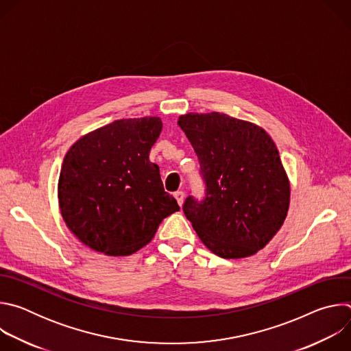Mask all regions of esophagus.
I'll list each match as a JSON object with an SVG mask.
<instances>
[{
  "instance_id": "esophagus-1",
  "label": "esophagus",
  "mask_w": 351,
  "mask_h": 351,
  "mask_svg": "<svg viewBox=\"0 0 351 351\" xmlns=\"http://www.w3.org/2000/svg\"><path fill=\"white\" fill-rule=\"evenodd\" d=\"M175 198H176L178 204L182 206L183 202H184V193H183V191H176V193H175Z\"/></svg>"
}]
</instances>
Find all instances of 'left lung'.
Segmentation results:
<instances>
[{"mask_svg": "<svg viewBox=\"0 0 351 351\" xmlns=\"http://www.w3.org/2000/svg\"><path fill=\"white\" fill-rule=\"evenodd\" d=\"M178 123L194 148L206 186L202 199H184L186 218L214 254H256L280 229L290 203L275 143L260 126L221 112H190Z\"/></svg>", "mask_w": 351, "mask_h": 351, "instance_id": "1", "label": "left lung"}]
</instances>
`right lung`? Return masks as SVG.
Listing matches in <instances>:
<instances>
[{"label":"right lung","mask_w":351,"mask_h":351,"mask_svg":"<svg viewBox=\"0 0 351 351\" xmlns=\"http://www.w3.org/2000/svg\"><path fill=\"white\" fill-rule=\"evenodd\" d=\"M161 129L157 117L119 119L80 137L66 153L58 182L61 214L95 252L133 254L179 211L160 167L148 158Z\"/></svg>","instance_id":"1"}]
</instances>
